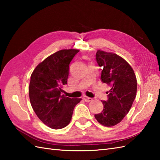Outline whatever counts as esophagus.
I'll return each instance as SVG.
<instances>
[{
	"mask_svg": "<svg viewBox=\"0 0 160 160\" xmlns=\"http://www.w3.org/2000/svg\"><path fill=\"white\" fill-rule=\"evenodd\" d=\"M82 99L86 102H91V101H92V98H89V97H87V96H84L83 98H82Z\"/></svg>",
	"mask_w": 160,
	"mask_h": 160,
	"instance_id": "obj_1",
	"label": "esophagus"
}]
</instances>
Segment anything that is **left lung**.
Returning a JSON list of instances; mask_svg holds the SVG:
<instances>
[{
    "instance_id": "1",
    "label": "left lung",
    "mask_w": 160,
    "mask_h": 160,
    "mask_svg": "<svg viewBox=\"0 0 160 160\" xmlns=\"http://www.w3.org/2000/svg\"><path fill=\"white\" fill-rule=\"evenodd\" d=\"M96 59L102 67L101 81L111 87L108 100L102 101L104 108L95 115L97 121L105 127H113L123 120L131 109L136 96L137 79L127 61L113 53L98 50Z\"/></svg>"
}]
</instances>
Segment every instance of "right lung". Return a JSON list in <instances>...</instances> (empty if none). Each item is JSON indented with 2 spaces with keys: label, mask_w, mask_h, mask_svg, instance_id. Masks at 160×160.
Listing matches in <instances>:
<instances>
[{
  "label": "right lung",
  "mask_w": 160,
  "mask_h": 160,
  "mask_svg": "<svg viewBox=\"0 0 160 160\" xmlns=\"http://www.w3.org/2000/svg\"><path fill=\"white\" fill-rule=\"evenodd\" d=\"M78 52V49H62L54 53L40 63L31 76L30 102L37 116L51 128L67 127L81 100L61 96V88L67 84L69 64Z\"/></svg>",
  "instance_id": "1"
}]
</instances>
